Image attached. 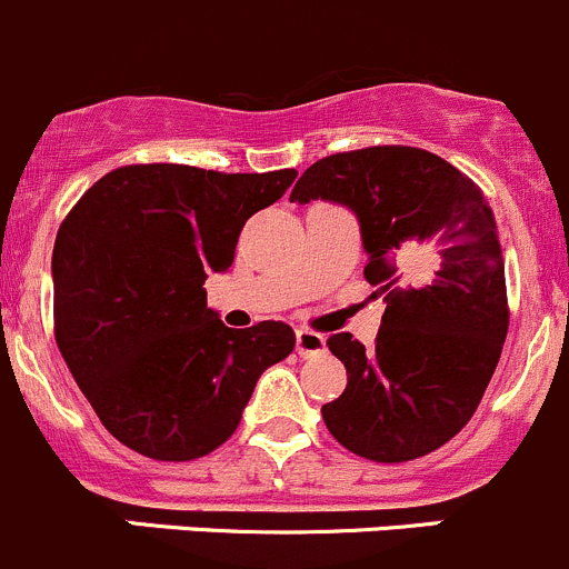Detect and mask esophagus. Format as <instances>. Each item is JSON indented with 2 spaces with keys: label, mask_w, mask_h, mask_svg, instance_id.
Segmentation results:
<instances>
[{
  "label": "esophagus",
  "mask_w": 569,
  "mask_h": 569,
  "mask_svg": "<svg viewBox=\"0 0 569 569\" xmlns=\"http://www.w3.org/2000/svg\"><path fill=\"white\" fill-rule=\"evenodd\" d=\"M296 351L298 357H318V353L326 351V337L318 335L312 329H298L296 331Z\"/></svg>",
  "instance_id": "obj_1"
}]
</instances>
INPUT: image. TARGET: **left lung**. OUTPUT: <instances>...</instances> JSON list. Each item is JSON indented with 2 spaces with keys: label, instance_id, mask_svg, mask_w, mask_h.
I'll return each instance as SVG.
<instances>
[{
  "label": "left lung",
  "instance_id": "1",
  "mask_svg": "<svg viewBox=\"0 0 569 569\" xmlns=\"http://www.w3.org/2000/svg\"><path fill=\"white\" fill-rule=\"evenodd\" d=\"M357 216L365 279L387 301L376 346L329 337L348 385L323 403L326 429L373 462H409L473 418L509 329L503 251L492 210L462 171L412 146H370L309 166L290 201ZM431 270L408 282V268Z\"/></svg>",
  "mask_w": 569,
  "mask_h": 569
}]
</instances>
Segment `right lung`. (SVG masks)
<instances>
[{
	"label": "right lung",
	"mask_w": 569,
	"mask_h": 569,
	"mask_svg": "<svg viewBox=\"0 0 569 569\" xmlns=\"http://www.w3.org/2000/svg\"><path fill=\"white\" fill-rule=\"evenodd\" d=\"M296 173L116 168L60 223L54 337L118 442L160 462L216 451L257 379L292 351L282 320L223 326L204 279L232 266L243 223L282 199Z\"/></svg>",
	"instance_id": "right-lung-1"
}]
</instances>
